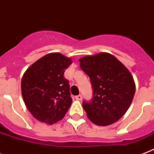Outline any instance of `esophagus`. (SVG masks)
<instances>
[{
    "label": "esophagus",
    "instance_id": "34e87169",
    "mask_svg": "<svg viewBox=\"0 0 154 154\" xmlns=\"http://www.w3.org/2000/svg\"><path fill=\"white\" fill-rule=\"evenodd\" d=\"M75 98H76V100H77V101H81L82 99V96L81 94H79V95H77V96L75 97Z\"/></svg>",
    "mask_w": 154,
    "mask_h": 154
}]
</instances>
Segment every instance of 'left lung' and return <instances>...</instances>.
Masks as SVG:
<instances>
[{
    "label": "left lung",
    "mask_w": 154,
    "mask_h": 154,
    "mask_svg": "<svg viewBox=\"0 0 154 154\" xmlns=\"http://www.w3.org/2000/svg\"><path fill=\"white\" fill-rule=\"evenodd\" d=\"M90 78L93 98L82 103L89 119L101 126L117 122L131 105L135 83L128 69L114 56L101 53L79 59Z\"/></svg>",
    "instance_id": "8db88e82"
}]
</instances>
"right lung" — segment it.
<instances>
[{
    "label": "right lung",
    "mask_w": 154,
    "mask_h": 154,
    "mask_svg": "<svg viewBox=\"0 0 154 154\" xmlns=\"http://www.w3.org/2000/svg\"><path fill=\"white\" fill-rule=\"evenodd\" d=\"M71 63V58L60 53H49L33 63L23 75V99L28 110L40 122L54 124L69 109L72 98L64 72Z\"/></svg>",
    "instance_id": "add662e5"
}]
</instances>
